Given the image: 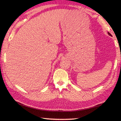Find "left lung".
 <instances>
[{
  "mask_svg": "<svg viewBox=\"0 0 121 121\" xmlns=\"http://www.w3.org/2000/svg\"><path fill=\"white\" fill-rule=\"evenodd\" d=\"M108 35H110V36H112V35L111 34H110V33H109V32H108Z\"/></svg>",
  "mask_w": 121,
  "mask_h": 121,
  "instance_id": "obj_1",
  "label": "left lung"
}]
</instances>
